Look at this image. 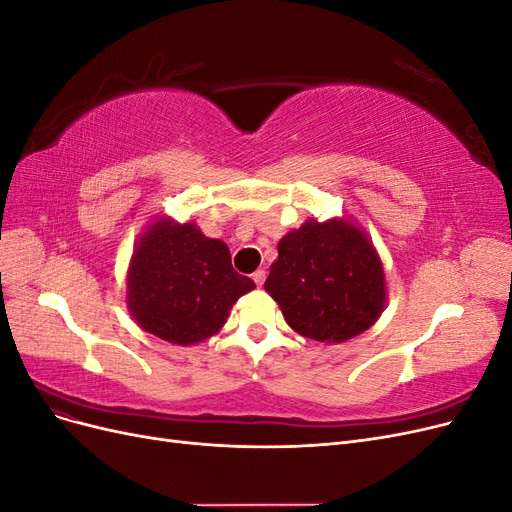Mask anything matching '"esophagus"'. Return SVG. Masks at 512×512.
<instances>
[{
	"label": "esophagus",
	"mask_w": 512,
	"mask_h": 512,
	"mask_svg": "<svg viewBox=\"0 0 512 512\" xmlns=\"http://www.w3.org/2000/svg\"><path fill=\"white\" fill-rule=\"evenodd\" d=\"M265 277H267L265 269H258V271H254V275H252V280L256 282V286H258V288H262V284H265Z\"/></svg>",
	"instance_id": "34e87169"
}]
</instances>
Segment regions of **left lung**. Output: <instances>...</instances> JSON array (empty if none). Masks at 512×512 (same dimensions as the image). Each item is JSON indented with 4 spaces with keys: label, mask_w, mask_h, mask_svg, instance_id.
<instances>
[{
    "label": "left lung",
    "mask_w": 512,
    "mask_h": 512,
    "mask_svg": "<svg viewBox=\"0 0 512 512\" xmlns=\"http://www.w3.org/2000/svg\"><path fill=\"white\" fill-rule=\"evenodd\" d=\"M265 290L292 331L342 344L367 331L386 303L380 256L348 220H307L277 243Z\"/></svg>",
    "instance_id": "8db88e82"
}]
</instances>
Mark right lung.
I'll list each match as a JSON object with an SVG mask.
<instances>
[{"label": "right lung", "instance_id": "right-lung-1", "mask_svg": "<svg viewBox=\"0 0 512 512\" xmlns=\"http://www.w3.org/2000/svg\"><path fill=\"white\" fill-rule=\"evenodd\" d=\"M230 265V250L194 222H151L128 267V309L138 327L177 346L218 333L232 305L254 290Z\"/></svg>", "mask_w": 512, "mask_h": 512}]
</instances>
